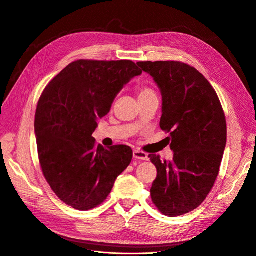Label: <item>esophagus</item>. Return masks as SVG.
Masks as SVG:
<instances>
[{"label":"esophagus","instance_id":"1","mask_svg":"<svg viewBox=\"0 0 256 256\" xmlns=\"http://www.w3.org/2000/svg\"><path fill=\"white\" fill-rule=\"evenodd\" d=\"M133 156H134L135 160H149V156H148V154L142 152V151H140V150H134Z\"/></svg>","mask_w":256,"mask_h":256}]
</instances>
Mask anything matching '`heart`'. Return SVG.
Here are the masks:
<instances>
[{
	"label": "heart",
	"instance_id": "b5f03b06",
	"mask_svg": "<svg viewBox=\"0 0 256 256\" xmlns=\"http://www.w3.org/2000/svg\"><path fill=\"white\" fill-rule=\"evenodd\" d=\"M137 92H138V96H142L149 94H154L153 90L149 87H138Z\"/></svg>",
	"mask_w": 256,
	"mask_h": 256
}]
</instances>
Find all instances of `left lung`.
<instances>
[{"label":"left lung","instance_id":"1","mask_svg":"<svg viewBox=\"0 0 256 256\" xmlns=\"http://www.w3.org/2000/svg\"><path fill=\"white\" fill-rule=\"evenodd\" d=\"M162 96L160 128L169 133L172 160L149 158L158 169L151 198L167 217L196 210L210 192L226 144V121L217 92L196 68L180 62H138Z\"/></svg>","mask_w":256,"mask_h":256}]
</instances>
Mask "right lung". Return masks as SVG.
Instances as JSON below:
<instances>
[{
  "label": "right lung",
  "mask_w": 256,
  "mask_h": 256,
  "mask_svg": "<svg viewBox=\"0 0 256 256\" xmlns=\"http://www.w3.org/2000/svg\"><path fill=\"white\" fill-rule=\"evenodd\" d=\"M142 73L132 60H80L41 94L35 114L40 167L54 194L71 208L89 210L102 204L130 164L128 146L104 148L92 134L123 86Z\"/></svg>",
  "instance_id": "add662e5"
}]
</instances>
